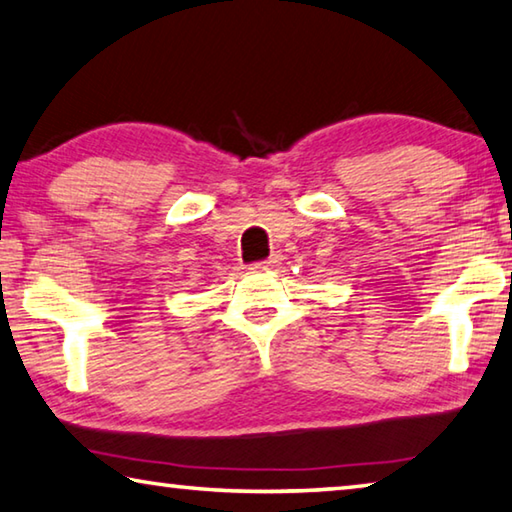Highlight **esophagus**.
<instances>
[{
	"instance_id": "esophagus-1",
	"label": "esophagus",
	"mask_w": 512,
	"mask_h": 512,
	"mask_svg": "<svg viewBox=\"0 0 512 512\" xmlns=\"http://www.w3.org/2000/svg\"><path fill=\"white\" fill-rule=\"evenodd\" d=\"M280 262H282V255L280 253H273L271 259H266V262H259V264H253V268H255V271H268V268L280 266Z\"/></svg>"
}]
</instances>
